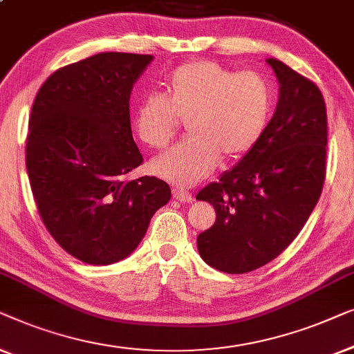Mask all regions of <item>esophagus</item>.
<instances>
[{
    "mask_svg": "<svg viewBox=\"0 0 354 354\" xmlns=\"http://www.w3.org/2000/svg\"><path fill=\"white\" fill-rule=\"evenodd\" d=\"M173 198L178 202H192V194L183 189H173Z\"/></svg>",
    "mask_w": 354,
    "mask_h": 354,
    "instance_id": "34e87169",
    "label": "esophagus"
}]
</instances>
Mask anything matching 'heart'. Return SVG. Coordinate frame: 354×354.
<instances>
[{"label": "heart", "instance_id": "heart-1", "mask_svg": "<svg viewBox=\"0 0 354 354\" xmlns=\"http://www.w3.org/2000/svg\"><path fill=\"white\" fill-rule=\"evenodd\" d=\"M274 89L255 72L237 73L210 61L176 67L165 93L147 94L131 113V129L149 147H165L179 120L189 136L151 162L158 178L191 186L223 160H237L260 141L270 123Z\"/></svg>", "mask_w": 354, "mask_h": 354}]
</instances>
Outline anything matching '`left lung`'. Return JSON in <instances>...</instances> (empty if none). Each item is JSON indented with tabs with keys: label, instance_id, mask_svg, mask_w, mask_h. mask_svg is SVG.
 Returning <instances> with one entry per match:
<instances>
[{
	"label": "left lung",
	"instance_id": "left-lung-1",
	"mask_svg": "<svg viewBox=\"0 0 354 354\" xmlns=\"http://www.w3.org/2000/svg\"><path fill=\"white\" fill-rule=\"evenodd\" d=\"M266 62L279 82L274 115L257 146L196 197L216 212L215 225L198 234V253L229 274L250 272L281 255L305 226L324 186L322 93L277 59Z\"/></svg>",
	"mask_w": 354,
	"mask_h": 354
}]
</instances>
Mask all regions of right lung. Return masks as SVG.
<instances>
[{"mask_svg": "<svg viewBox=\"0 0 354 354\" xmlns=\"http://www.w3.org/2000/svg\"><path fill=\"white\" fill-rule=\"evenodd\" d=\"M152 59L94 54L54 72L35 97L26 146L33 198L54 241L88 265L127 258L171 197L156 176L122 179L142 163L129 96Z\"/></svg>", "mask_w": 354, "mask_h": 354, "instance_id": "right-lung-1", "label": "right lung"}]
</instances>
